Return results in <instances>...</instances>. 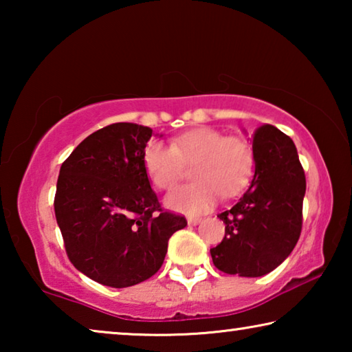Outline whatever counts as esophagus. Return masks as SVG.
I'll list each match as a JSON object with an SVG mask.
<instances>
[{
    "label": "esophagus",
    "mask_w": 352,
    "mask_h": 352,
    "mask_svg": "<svg viewBox=\"0 0 352 352\" xmlns=\"http://www.w3.org/2000/svg\"><path fill=\"white\" fill-rule=\"evenodd\" d=\"M200 220H201L200 217H189L188 219V223L189 225H197V223H200Z\"/></svg>",
    "instance_id": "34e87169"
}]
</instances>
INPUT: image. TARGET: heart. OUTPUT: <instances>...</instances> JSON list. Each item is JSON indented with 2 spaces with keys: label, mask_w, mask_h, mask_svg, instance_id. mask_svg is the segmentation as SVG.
I'll return each instance as SVG.
<instances>
[{
  "label": "heart",
  "mask_w": 352,
  "mask_h": 352,
  "mask_svg": "<svg viewBox=\"0 0 352 352\" xmlns=\"http://www.w3.org/2000/svg\"><path fill=\"white\" fill-rule=\"evenodd\" d=\"M194 163L195 182L166 197V206L186 214L210 211L220 195L234 197L247 188L253 175L254 157L245 140L225 136L214 129H197L177 136L172 144L148 141L142 151V166L155 188L169 190L182 177L183 164Z\"/></svg>",
  "instance_id": "heart-1"
}]
</instances>
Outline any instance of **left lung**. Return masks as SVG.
I'll use <instances>...</instances> for the list:
<instances>
[{
	"mask_svg": "<svg viewBox=\"0 0 352 352\" xmlns=\"http://www.w3.org/2000/svg\"><path fill=\"white\" fill-rule=\"evenodd\" d=\"M254 177L237 204L220 212L225 237L211 248L214 265L228 275L256 278L275 270L300 239L305 169L287 135L264 124L253 133Z\"/></svg>",
	"mask_w": 352,
	"mask_h": 352,
	"instance_id": "1",
	"label": "left lung"
}]
</instances>
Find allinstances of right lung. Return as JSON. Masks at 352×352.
I'll return each mask as SVG.
<instances>
[{"label":"right lung","instance_id":"obj_1","mask_svg":"<svg viewBox=\"0 0 352 352\" xmlns=\"http://www.w3.org/2000/svg\"><path fill=\"white\" fill-rule=\"evenodd\" d=\"M151 136L138 124H110L83 140L58 174L54 211L71 264L110 287L153 276L169 237L188 225L163 210L148 183L142 151Z\"/></svg>","mask_w":352,"mask_h":352}]
</instances>
